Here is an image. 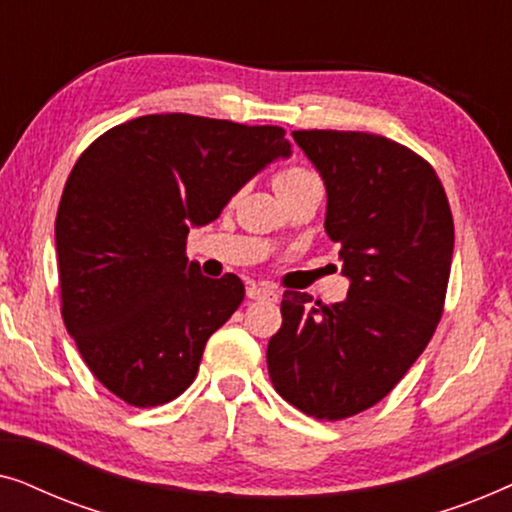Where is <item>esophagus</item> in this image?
I'll use <instances>...</instances> for the list:
<instances>
[{
	"instance_id": "1",
	"label": "esophagus",
	"mask_w": 512,
	"mask_h": 512,
	"mask_svg": "<svg viewBox=\"0 0 512 512\" xmlns=\"http://www.w3.org/2000/svg\"><path fill=\"white\" fill-rule=\"evenodd\" d=\"M247 298L249 300H277L279 293L265 284H249L247 286Z\"/></svg>"
}]
</instances>
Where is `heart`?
Returning <instances> with one entry per match:
<instances>
[{
  "label": "heart",
  "instance_id": "b5f03b06",
  "mask_svg": "<svg viewBox=\"0 0 512 512\" xmlns=\"http://www.w3.org/2000/svg\"><path fill=\"white\" fill-rule=\"evenodd\" d=\"M272 186L279 198H289V195L303 193V191H321V181L314 172L305 170V167H286V170L277 172L272 179Z\"/></svg>",
  "mask_w": 512,
  "mask_h": 512
}]
</instances>
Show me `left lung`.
<instances>
[{"label": "left lung", "mask_w": 512, "mask_h": 512, "mask_svg": "<svg viewBox=\"0 0 512 512\" xmlns=\"http://www.w3.org/2000/svg\"><path fill=\"white\" fill-rule=\"evenodd\" d=\"M326 186V235L340 247L347 300L286 291L268 342L277 394L305 415L373 408L419 359L443 314L454 223L433 167L370 132L296 130Z\"/></svg>", "instance_id": "obj_1"}]
</instances>
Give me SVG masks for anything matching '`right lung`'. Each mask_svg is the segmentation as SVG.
Here are the masks:
<instances>
[{"label": "right lung", "mask_w": 512, "mask_h": 512, "mask_svg": "<svg viewBox=\"0 0 512 512\" xmlns=\"http://www.w3.org/2000/svg\"><path fill=\"white\" fill-rule=\"evenodd\" d=\"M291 142L277 125L151 114L83 151L55 219L62 319L93 375L137 408L191 387L216 328L244 298L240 277H202L191 228L219 219Z\"/></svg>", "instance_id": "obj_1"}]
</instances>
